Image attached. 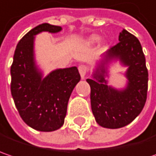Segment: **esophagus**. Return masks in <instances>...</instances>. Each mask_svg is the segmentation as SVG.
Segmentation results:
<instances>
[{"label":"esophagus","instance_id":"esophagus-1","mask_svg":"<svg viewBox=\"0 0 156 156\" xmlns=\"http://www.w3.org/2000/svg\"><path fill=\"white\" fill-rule=\"evenodd\" d=\"M78 71H79V74L81 76V78L84 79V78H86V75H87V71H88V68L86 65H80L78 67Z\"/></svg>","mask_w":156,"mask_h":156}]
</instances>
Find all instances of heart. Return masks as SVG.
<instances>
[{"instance_id":"1","label":"heart","mask_w":156,"mask_h":156,"mask_svg":"<svg viewBox=\"0 0 156 156\" xmlns=\"http://www.w3.org/2000/svg\"><path fill=\"white\" fill-rule=\"evenodd\" d=\"M101 40V37L95 35V34H93V35H90L88 38L87 39V42L88 44H95L97 42L100 41Z\"/></svg>"}]
</instances>
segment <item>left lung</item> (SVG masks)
<instances>
[{
    "mask_svg": "<svg viewBox=\"0 0 156 156\" xmlns=\"http://www.w3.org/2000/svg\"><path fill=\"white\" fill-rule=\"evenodd\" d=\"M119 41L97 61L92 78L87 79L91 87V107L95 121L108 129L122 128L132 123L147 101L148 72L140 42L124 29L119 33ZM116 61L127 68L126 83L121 88L108 85L109 69Z\"/></svg>",
    "mask_w": 156,
    "mask_h": 156,
    "instance_id": "left-lung-1",
    "label": "left lung"
}]
</instances>
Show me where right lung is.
<instances>
[{"label": "right lung", "mask_w": 156, "mask_h": 156, "mask_svg": "<svg viewBox=\"0 0 156 156\" xmlns=\"http://www.w3.org/2000/svg\"><path fill=\"white\" fill-rule=\"evenodd\" d=\"M62 30L61 26L44 23L27 32L16 48L10 69L15 105L23 122L40 132H53L62 126L70 94L80 81L76 66L54 69L44 76L37 64L35 36Z\"/></svg>", "instance_id": "obj_1"}]
</instances>
